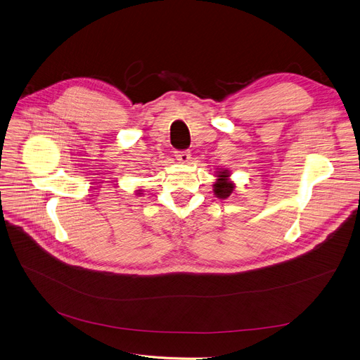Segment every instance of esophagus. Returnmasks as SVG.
I'll return each mask as SVG.
<instances>
[{"label": "esophagus", "instance_id": "1", "mask_svg": "<svg viewBox=\"0 0 360 360\" xmlns=\"http://www.w3.org/2000/svg\"><path fill=\"white\" fill-rule=\"evenodd\" d=\"M175 158L179 163H190V159H191V154L190 151H175Z\"/></svg>", "mask_w": 360, "mask_h": 360}]
</instances>
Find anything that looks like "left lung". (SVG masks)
I'll return each mask as SVG.
<instances>
[{"label":"left lung","instance_id":"1","mask_svg":"<svg viewBox=\"0 0 360 360\" xmlns=\"http://www.w3.org/2000/svg\"><path fill=\"white\" fill-rule=\"evenodd\" d=\"M216 181L213 184V194L219 200H225L231 195V193L236 188V184L231 181V172L228 169H219L216 170Z\"/></svg>","mask_w":360,"mask_h":360}]
</instances>
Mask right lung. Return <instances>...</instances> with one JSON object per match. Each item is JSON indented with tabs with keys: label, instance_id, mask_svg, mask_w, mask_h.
Listing matches in <instances>:
<instances>
[{
	"label": "right lung",
	"instance_id": "add662e5",
	"mask_svg": "<svg viewBox=\"0 0 360 360\" xmlns=\"http://www.w3.org/2000/svg\"><path fill=\"white\" fill-rule=\"evenodd\" d=\"M143 193H144V191H143V188H136V190H135V194H136V195H139V197H141V194H143Z\"/></svg>",
	"mask_w": 360,
	"mask_h": 360
}]
</instances>
